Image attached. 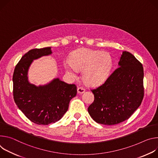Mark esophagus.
<instances>
[{
    "label": "esophagus",
    "mask_w": 158,
    "mask_h": 158,
    "mask_svg": "<svg viewBox=\"0 0 158 158\" xmlns=\"http://www.w3.org/2000/svg\"><path fill=\"white\" fill-rule=\"evenodd\" d=\"M85 92V89L84 88H83V87H78V88L77 89V92H78V94H83Z\"/></svg>",
    "instance_id": "obj_1"
}]
</instances>
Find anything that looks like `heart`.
<instances>
[{"mask_svg": "<svg viewBox=\"0 0 158 158\" xmlns=\"http://www.w3.org/2000/svg\"><path fill=\"white\" fill-rule=\"evenodd\" d=\"M112 59L107 52L89 48L75 51L70 61H64V66L67 72L77 77L78 70H83L85 82L90 86L102 84L108 78L112 68Z\"/></svg>", "mask_w": 158, "mask_h": 158, "instance_id": "heart-1", "label": "heart"}]
</instances>
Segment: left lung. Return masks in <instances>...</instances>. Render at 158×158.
I'll return each mask as SVG.
<instances>
[{
  "label": "left lung",
  "mask_w": 158,
  "mask_h": 158,
  "mask_svg": "<svg viewBox=\"0 0 158 158\" xmlns=\"http://www.w3.org/2000/svg\"><path fill=\"white\" fill-rule=\"evenodd\" d=\"M143 64L128 51H123L118 67L103 84L92 90L94 101L88 108L98 124L115 125L127 120L144 97Z\"/></svg>",
  "instance_id": "obj_1"
}]
</instances>
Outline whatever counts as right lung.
Wrapping results in <instances>:
<instances>
[{"mask_svg": "<svg viewBox=\"0 0 158 158\" xmlns=\"http://www.w3.org/2000/svg\"><path fill=\"white\" fill-rule=\"evenodd\" d=\"M51 53V47L29 51L15 66L12 77L15 103L27 118L38 125L60 120L68 110L69 101L77 93L75 85L59 78L39 86L29 82L27 72L33 60Z\"/></svg>", "mask_w": 158, "mask_h": 158, "instance_id": "add662e5", "label": "right lung"}]
</instances>
